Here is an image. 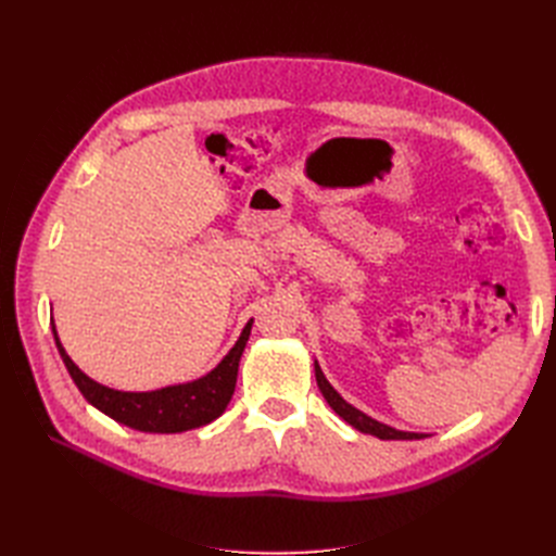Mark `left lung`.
<instances>
[{
	"mask_svg": "<svg viewBox=\"0 0 556 556\" xmlns=\"http://www.w3.org/2000/svg\"><path fill=\"white\" fill-rule=\"evenodd\" d=\"M315 380H317L319 392H323V396L327 399V403L331 406V410H333L336 415H339L341 419H345V422H348L350 427H355L357 431L371 433V435H376V439H380V441H419V439H425L422 433L399 431V429H394V427H390V425H382V422H378V419L368 417L366 413L357 410L355 406H352V403H348L339 392L333 390V387H331L329 380L325 378L323 368H319L317 362H315Z\"/></svg>",
	"mask_w": 556,
	"mask_h": 556,
	"instance_id": "obj_1",
	"label": "left lung"
}]
</instances>
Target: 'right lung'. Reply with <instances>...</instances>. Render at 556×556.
I'll list each match as a JSON object with an SVG mask.
<instances>
[{
	"instance_id": "obj_1",
	"label": "right lung",
	"mask_w": 556,
	"mask_h": 556,
	"mask_svg": "<svg viewBox=\"0 0 556 556\" xmlns=\"http://www.w3.org/2000/svg\"><path fill=\"white\" fill-rule=\"evenodd\" d=\"M53 325V323H50ZM252 319L243 327L239 341L223 357L211 374L201 376L192 382H180L162 387L153 392H121L111 390V387L92 380L66 355V350L60 343L58 329L53 325V336L60 357L70 371L72 380L80 390V394L88 399V403L97 410H102L115 422L131 427L146 433H180L211 425L213 419L220 417L231 401L233 387H237L239 376V362L243 355V348L250 339Z\"/></svg>"
}]
</instances>
